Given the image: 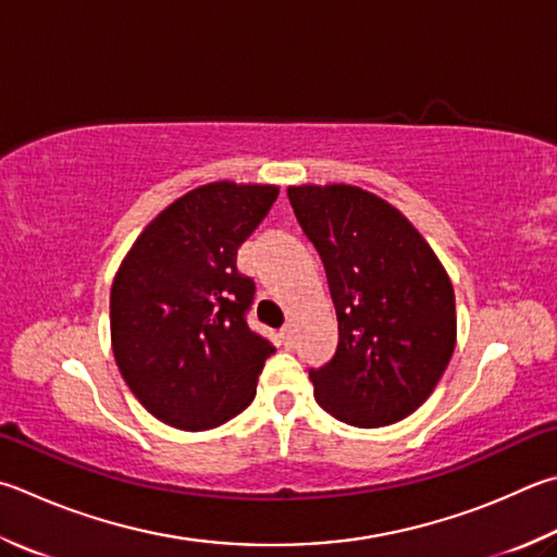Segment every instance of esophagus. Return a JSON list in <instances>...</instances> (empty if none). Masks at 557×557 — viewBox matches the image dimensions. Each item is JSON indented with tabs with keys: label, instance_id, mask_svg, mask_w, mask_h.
Returning <instances> with one entry per match:
<instances>
[{
	"label": "esophagus",
	"instance_id": "34e87169",
	"mask_svg": "<svg viewBox=\"0 0 557 557\" xmlns=\"http://www.w3.org/2000/svg\"><path fill=\"white\" fill-rule=\"evenodd\" d=\"M280 341H282V346H292V343H295V329H292V323H287V326H282L280 329Z\"/></svg>",
	"mask_w": 557,
	"mask_h": 557
}]
</instances>
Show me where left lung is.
<instances>
[{"mask_svg":"<svg viewBox=\"0 0 557 557\" xmlns=\"http://www.w3.org/2000/svg\"><path fill=\"white\" fill-rule=\"evenodd\" d=\"M317 248L338 348L311 370L313 399L358 429L407 419L436 389L458 336L455 292L436 252L389 201L352 185L287 187Z\"/></svg>","mask_w":557,"mask_h":557,"instance_id":"left-lung-1","label":"left lung"}]
</instances>
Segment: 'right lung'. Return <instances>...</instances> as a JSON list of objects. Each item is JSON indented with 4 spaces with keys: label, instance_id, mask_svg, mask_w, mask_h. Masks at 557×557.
Wrapping results in <instances>:
<instances>
[{
    "label": "right lung",
    "instance_id": "add662e5",
    "mask_svg": "<svg viewBox=\"0 0 557 557\" xmlns=\"http://www.w3.org/2000/svg\"><path fill=\"white\" fill-rule=\"evenodd\" d=\"M277 185L209 182L140 231L111 285V350L121 377L158 421L207 431L256 397L275 350L246 323L250 277L240 244L268 216Z\"/></svg>",
    "mask_w": 557,
    "mask_h": 557
}]
</instances>
